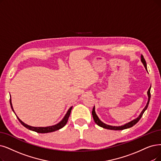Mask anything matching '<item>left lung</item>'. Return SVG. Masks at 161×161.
Listing matches in <instances>:
<instances>
[{
	"label": "left lung",
	"mask_w": 161,
	"mask_h": 161,
	"mask_svg": "<svg viewBox=\"0 0 161 161\" xmlns=\"http://www.w3.org/2000/svg\"><path fill=\"white\" fill-rule=\"evenodd\" d=\"M141 62L143 63V65L145 66V69L147 70V63H146V61H145V60L144 59L143 55H141ZM151 86H150V88H149V90H148V91H147L148 101H147V105L145 106V107L144 108V109L142 110V112H141L140 115H139V116L136 119H133V120H132V121H131L130 122H128V123H127V124H124L123 125H121V126L109 125H107V124H106L104 123H103V122L98 118V117L97 116V115H96V114L95 112V108L94 106V108L92 109V117H93V119H94V120L95 121V123L97 124L98 125H99L100 127H102L103 128H105V129H107V130H125V129H127V128H130V127H133L134 125H136L137 123V122L139 121V119L141 118V117H142L143 113L145 112V111L147 109L148 106H149V103L150 98H151V92H150Z\"/></svg>",
	"instance_id": "1"
}]
</instances>
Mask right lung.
Returning a JSON list of instances; mask_svg holds the SVG:
<instances>
[{
	"label": "right lung",
	"instance_id": "1",
	"mask_svg": "<svg viewBox=\"0 0 161 161\" xmlns=\"http://www.w3.org/2000/svg\"><path fill=\"white\" fill-rule=\"evenodd\" d=\"M10 106H11V108L12 111H14V109H13V107H12V102H11V98L10 99ZM73 108V106L70 107L69 110L67 111V114H65V116H64L63 119L59 122V123H58L56 125H52V126H48V127H32V126H30V125H28L27 124H24V122L22 121H21L20 119L18 118V117L17 116V118L18 119L19 121L20 122L21 124L23 125L25 127H26L27 129L30 130H31V131H36L37 133H50V132H53V131H57V130H59L60 129H61L62 127H63L64 126H65L67 124V122L68 121V119L69 118V115L70 114V112H71V110ZM15 114V113H14Z\"/></svg>",
	"mask_w": 161,
	"mask_h": 161
}]
</instances>
